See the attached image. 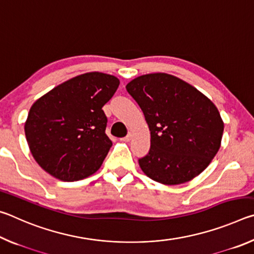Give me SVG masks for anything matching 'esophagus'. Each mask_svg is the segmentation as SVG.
<instances>
[{"label": "esophagus", "instance_id": "34e87169", "mask_svg": "<svg viewBox=\"0 0 254 254\" xmlns=\"http://www.w3.org/2000/svg\"><path fill=\"white\" fill-rule=\"evenodd\" d=\"M132 139V134L131 133H128V134L127 135V136H124V137H122V141H127V142H128V141H130Z\"/></svg>", "mask_w": 254, "mask_h": 254}]
</instances>
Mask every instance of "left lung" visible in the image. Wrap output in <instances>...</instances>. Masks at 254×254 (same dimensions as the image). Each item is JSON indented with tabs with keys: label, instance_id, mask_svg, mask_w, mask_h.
I'll use <instances>...</instances> for the list:
<instances>
[{
	"label": "left lung",
	"instance_id": "left-lung-1",
	"mask_svg": "<svg viewBox=\"0 0 254 254\" xmlns=\"http://www.w3.org/2000/svg\"><path fill=\"white\" fill-rule=\"evenodd\" d=\"M127 91L142 110L151 134L143 173L163 185L187 183L213 160L224 123L214 103L178 77L156 72L131 80Z\"/></svg>",
	"mask_w": 254,
	"mask_h": 254
}]
</instances>
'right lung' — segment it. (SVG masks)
Here are the masks:
<instances>
[{
    "label": "right lung",
    "mask_w": 254,
    "mask_h": 254,
    "mask_svg": "<svg viewBox=\"0 0 254 254\" xmlns=\"http://www.w3.org/2000/svg\"><path fill=\"white\" fill-rule=\"evenodd\" d=\"M119 85L115 76L86 72L33 103L24 132L42 169L64 182L84 179L100 169L112 147L102 107Z\"/></svg>",
    "instance_id": "right-lung-1"
}]
</instances>
